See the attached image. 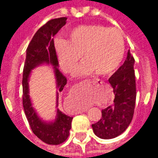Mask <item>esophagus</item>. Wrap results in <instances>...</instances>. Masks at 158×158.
<instances>
[{"label":"esophagus","instance_id":"esophagus-1","mask_svg":"<svg viewBox=\"0 0 158 158\" xmlns=\"http://www.w3.org/2000/svg\"><path fill=\"white\" fill-rule=\"evenodd\" d=\"M87 83L89 84V85H96V84H97V83H102V81H100L99 79H93V80H89V81H87ZM84 112H85V111H84Z\"/></svg>","mask_w":158,"mask_h":158}]
</instances>
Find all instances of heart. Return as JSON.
Returning a JSON list of instances; mask_svg holds the SVG:
<instances>
[{"mask_svg":"<svg viewBox=\"0 0 158 158\" xmlns=\"http://www.w3.org/2000/svg\"><path fill=\"white\" fill-rule=\"evenodd\" d=\"M56 52L63 70L72 73L80 56L84 63L78 75H108L118 68L125 52L122 34L102 25H80L72 29L64 41L56 42Z\"/></svg>","mask_w":158,"mask_h":158,"instance_id":"b5f03b06","label":"heart"}]
</instances>
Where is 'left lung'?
<instances>
[{"label": "left lung", "mask_w": 158, "mask_h": 158, "mask_svg": "<svg viewBox=\"0 0 158 158\" xmlns=\"http://www.w3.org/2000/svg\"><path fill=\"white\" fill-rule=\"evenodd\" d=\"M135 58L128 52L127 58L108 79L115 98L102 111V118L92 124L93 131L102 139H113L126 130L132 121L136 99Z\"/></svg>", "instance_id": "obj_1"}]
</instances>
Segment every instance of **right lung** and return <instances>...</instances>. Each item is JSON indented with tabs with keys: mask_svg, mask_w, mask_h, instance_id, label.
Returning <instances> with one entry per match:
<instances>
[{
	"mask_svg": "<svg viewBox=\"0 0 158 158\" xmlns=\"http://www.w3.org/2000/svg\"><path fill=\"white\" fill-rule=\"evenodd\" d=\"M67 18L52 19L38 29L26 51V59L23 74V106L33 133L43 142L49 145H59L69 135L73 117H69L57 108L54 122H45L40 118L33 107L29 95V78L31 70L44 63L53 66L56 88L62 91L67 79L58 69V60L56 52L53 36L66 24ZM58 92L56 93V106H58Z\"/></svg>",
	"mask_w": 158,
	"mask_h": 158,
	"instance_id": "obj_1",
	"label": "right lung"
}]
</instances>
